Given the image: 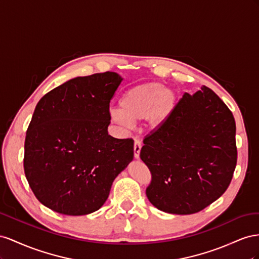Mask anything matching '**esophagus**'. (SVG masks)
I'll return each instance as SVG.
<instances>
[{
    "mask_svg": "<svg viewBox=\"0 0 259 259\" xmlns=\"http://www.w3.org/2000/svg\"><path fill=\"white\" fill-rule=\"evenodd\" d=\"M141 141L139 139H135V146H134V151H135V158H139L140 157V151H141Z\"/></svg>",
    "mask_w": 259,
    "mask_h": 259,
    "instance_id": "1",
    "label": "esophagus"
}]
</instances>
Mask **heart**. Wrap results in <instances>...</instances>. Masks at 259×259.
Here are the masks:
<instances>
[{
	"label": "heart",
	"mask_w": 259,
	"mask_h": 259,
	"mask_svg": "<svg viewBox=\"0 0 259 259\" xmlns=\"http://www.w3.org/2000/svg\"><path fill=\"white\" fill-rule=\"evenodd\" d=\"M177 102L178 95L172 88L158 81L145 82L125 91L119 101L120 108L110 109L109 117L122 127L144 119L147 128L157 130L170 118Z\"/></svg>",
	"instance_id": "b5f03b06"
}]
</instances>
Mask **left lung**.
I'll return each mask as SVG.
<instances>
[{"instance_id": "1", "label": "left lung", "mask_w": 259, "mask_h": 259, "mask_svg": "<svg viewBox=\"0 0 259 259\" xmlns=\"http://www.w3.org/2000/svg\"><path fill=\"white\" fill-rule=\"evenodd\" d=\"M143 143L140 157L152 174L146 196L161 211L197 212L231 182L238 156L235 121L207 87L184 94L168 121Z\"/></svg>"}]
</instances>
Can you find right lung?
Segmentation results:
<instances>
[{
	"mask_svg": "<svg viewBox=\"0 0 259 259\" xmlns=\"http://www.w3.org/2000/svg\"><path fill=\"white\" fill-rule=\"evenodd\" d=\"M123 79L106 71L66 81L35 106L25 140V175L35 197L63 215L100 209L134 159V140L108 135L109 102Z\"/></svg>",
	"mask_w": 259,
	"mask_h": 259,
	"instance_id": "1",
	"label": "right lung"
}]
</instances>
